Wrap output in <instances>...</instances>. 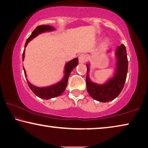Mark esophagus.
Here are the masks:
<instances>
[{
    "label": "esophagus",
    "instance_id": "1",
    "mask_svg": "<svg viewBox=\"0 0 148 148\" xmlns=\"http://www.w3.org/2000/svg\"><path fill=\"white\" fill-rule=\"evenodd\" d=\"M78 60H79V62L80 63V64H84V63H85L86 60V57L85 55L82 54V55H79L78 57Z\"/></svg>",
    "mask_w": 148,
    "mask_h": 148
}]
</instances>
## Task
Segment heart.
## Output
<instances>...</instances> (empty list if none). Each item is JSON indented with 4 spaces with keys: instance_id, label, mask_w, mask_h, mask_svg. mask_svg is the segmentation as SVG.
I'll return each instance as SVG.
<instances>
[{
    "instance_id": "1",
    "label": "heart",
    "mask_w": 148,
    "mask_h": 148,
    "mask_svg": "<svg viewBox=\"0 0 148 148\" xmlns=\"http://www.w3.org/2000/svg\"><path fill=\"white\" fill-rule=\"evenodd\" d=\"M103 43L104 45L105 44H107V39H105V40L103 41Z\"/></svg>"
}]
</instances>
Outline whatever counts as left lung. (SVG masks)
Returning <instances> with one entry per match:
<instances>
[{
  "instance_id": "left-lung-1",
  "label": "left lung",
  "mask_w": 148,
  "mask_h": 148,
  "mask_svg": "<svg viewBox=\"0 0 148 148\" xmlns=\"http://www.w3.org/2000/svg\"><path fill=\"white\" fill-rule=\"evenodd\" d=\"M111 50L107 51L111 53ZM115 69L113 75L102 84L93 82L90 79V62L86 64V87L91 97L99 102L106 103L115 99L120 94L125 85L128 72V58L125 46L123 44L119 46L115 51Z\"/></svg>"
}]
</instances>
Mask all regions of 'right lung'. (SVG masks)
<instances>
[{
    "label": "right lung",
    "mask_w": 148,
    "mask_h": 148,
    "mask_svg": "<svg viewBox=\"0 0 148 148\" xmlns=\"http://www.w3.org/2000/svg\"><path fill=\"white\" fill-rule=\"evenodd\" d=\"M55 28L51 26V25H42L37 26L36 29L34 30L32 32L31 36L29 37V38L27 39L26 42L25 44V48L26 47L27 44L29 42L32 40L33 39L37 37L38 35L42 34V33L45 32H49L55 31ZM25 57V49L23 51L22 59L23 60ZM78 64V58H75L74 59L70 60L68 62L66 63L64 66V77H63L61 80L58 82L56 83L53 85H51L46 87H37L34 85H33L29 82V80L27 79V75L26 72L23 68V71H24L25 78L27 79L28 86H29V88L31 89L32 91L34 92V93L36 94L37 97L43 99H50L51 98L58 97L62 94L64 92L68 84V79H69V77L70 76V73L72 71L75 67Z\"/></svg>",
    "instance_id": "obj_1"
}]
</instances>
